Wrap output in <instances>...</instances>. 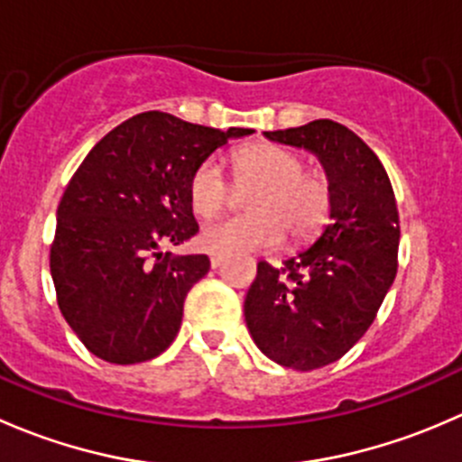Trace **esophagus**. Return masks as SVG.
<instances>
[{
    "label": "esophagus",
    "mask_w": 462,
    "mask_h": 462,
    "mask_svg": "<svg viewBox=\"0 0 462 462\" xmlns=\"http://www.w3.org/2000/svg\"><path fill=\"white\" fill-rule=\"evenodd\" d=\"M223 261H226L223 254H212V257H209V263H212V268H218V265H223Z\"/></svg>",
    "instance_id": "34e87169"
}]
</instances>
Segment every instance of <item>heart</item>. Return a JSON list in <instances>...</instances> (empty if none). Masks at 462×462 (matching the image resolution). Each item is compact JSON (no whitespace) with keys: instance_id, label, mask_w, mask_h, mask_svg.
Segmentation results:
<instances>
[{"instance_id":"heart-1","label":"heart","mask_w":462,"mask_h":462,"mask_svg":"<svg viewBox=\"0 0 462 462\" xmlns=\"http://www.w3.org/2000/svg\"><path fill=\"white\" fill-rule=\"evenodd\" d=\"M236 180L257 183L245 201L250 214L208 223L199 244L214 254L274 248L283 230L292 241L309 239L324 223L330 188L324 176L304 171V161L279 144H250L235 156ZM230 201V183L218 158H208L189 179V203L199 217H212Z\"/></svg>"}]
</instances>
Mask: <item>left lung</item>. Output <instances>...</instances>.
I'll use <instances>...</instances> for the list:
<instances>
[{"instance_id": "left-lung-1", "label": "left lung", "mask_w": 462, "mask_h": 462, "mask_svg": "<svg viewBox=\"0 0 462 462\" xmlns=\"http://www.w3.org/2000/svg\"><path fill=\"white\" fill-rule=\"evenodd\" d=\"M263 136L318 156L330 188V221L309 248L283 259V268L259 261L245 324L277 365L321 369L369 330L393 283L398 205L380 158L344 125L313 120Z\"/></svg>"}]
</instances>
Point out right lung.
I'll return each instance as SVG.
<instances>
[{
  "label": "right lung",
  "instance_id": "obj_1",
  "mask_svg": "<svg viewBox=\"0 0 462 462\" xmlns=\"http://www.w3.org/2000/svg\"><path fill=\"white\" fill-rule=\"evenodd\" d=\"M253 132L144 111L87 153L58 205L51 277L64 319L93 356L136 365L174 342L185 297L209 259L162 248L199 232L189 203L194 170L230 138Z\"/></svg>",
  "mask_w": 462,
  "mask_h": 462
}]
</instances>
